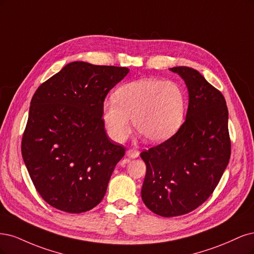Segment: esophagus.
<instances>
[{"instance_id": "esophagus-1", "label": "esophagus", "mask_w": 254, "mask_h": 254, "mask_svg": "<svg viewBox=\"0 0 254 254\" xmlns=\"http://www.w3.org/2000/svg\"><path fill=\"white\" fill-rule=\"evenodd\" d=\"M127 155L129 158H137L139 156V151L134 150V149H129V150H127Z\"/></svg>"}]
</instances>
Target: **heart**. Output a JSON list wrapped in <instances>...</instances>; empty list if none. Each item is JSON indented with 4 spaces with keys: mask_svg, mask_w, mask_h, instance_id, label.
<instances>
[{
    "mask_svg": "<svg viewBox=\"0 0 254 254\" xmlns=\"http://www.w3.org/2000/svg\"><path fill=\"white\" fill-rule=\"evenodd\" d=\"M187 112L185 89L173 81L143 78L117 89L115 99L103 104V119L110 136L125 141L136 129L156 143L170 138L182 127Z\"/></svg>",
    "mask_w": 254,
    "mask_h": 254,
    "instance_id": "heart-1",
    "label": "heart"
}]
</instances>
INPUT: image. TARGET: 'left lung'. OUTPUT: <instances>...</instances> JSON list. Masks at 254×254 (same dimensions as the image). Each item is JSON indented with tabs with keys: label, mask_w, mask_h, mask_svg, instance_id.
Instances as JSON below:
<instances>
[{
	"label": "left lung",
	"mask_w": 254,
	"mask_h": 254,
	"mask_svg": "<svg viewBox=\"0 0 254 254\" xmlns=\"http://www.w3.org/2000/svg\"><path fill=\"white\" fill-rule=\"evenodd\" d=\"M189 91L187 117L177 132L140 153L146 173L144 204L155 214L189 213L215 190L231 155L226 100L200 73L187 66L171 68Z\"/></svg>",
	"instance_id": "1"
}]
</instances>
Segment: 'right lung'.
<instances>
[{
    "label": "right lung",
    "mask_w": 254,
    "mask_h": 254,
    "mask_svg": "<svg viewBox=\"0 0 254 254\" xmlns=\"http://www.w3.org/2000/svg\"><path fill=\"white\" fill-rule=\"evenodd\" d=\"M127 72V67L71 62L32 97L22 156L36 190L52 207L82 213L104 197L126 148L105 132L103 102Z\"/></svg>",
    "instance_id": "add662e5"
}]
</instances>
